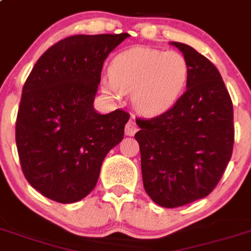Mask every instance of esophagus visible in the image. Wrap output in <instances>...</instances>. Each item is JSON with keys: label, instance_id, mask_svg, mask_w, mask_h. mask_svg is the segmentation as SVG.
<instances>
[{"label": "esophagus", "instance_id": "34e87169", "mask_svg": "<svg viewBox=\"0 0 251 251\" xmlns=\"http://www.w3.org/2000/svg\"><path fill=\"white\" fill-rule=\"evenodd\" d=\"M138 130H139V127H138V125H136V122L134 121V120H130V121L126 124V126H125V134H126V135L132 136L136 131H138Z\"/></svg>", "mask_w": 251, "mask_h": 251}]
</instances>
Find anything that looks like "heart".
I'll use <instances>...</instances> for the list:
<instances>
[{
  "label": "heart",
  "mask_w": 251,
  "mask_h": 251,
  "mask_svg": "<svg viewBox=\"0 0 251 251\" xmlns=\"http://www.w3.org/2000/svg\"><path fill=\"white\" fill-rule=\"evenodd\" d=\"M189 64L176 50L134 47L113 58L109 79H103V92L112 98L131 93L139 113L155 116L171 108L184 92Z\"/></svg>",
  "instance_id": "1"
}]
</instances>
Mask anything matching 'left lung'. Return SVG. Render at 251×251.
<instances>
[{"label":"left lung","instance_id":"1","mask_svg":"<svg viewBox=\"0 0 251 251\" xmlns=\"http://www.w3.org/2000/svg\"><path fill=\"white\" fill-rule=\"evenodd\" d=\"M171 44L189 64L186 92L162 115L136 120L135 134L144 189L165 208L209 195L231 159L235 138L232 100L220 71L190 46Z\"/></svg>","mask_w":251,"mask_h":251}]
</instances>
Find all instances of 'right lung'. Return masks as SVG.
Returning a JSON list of instances; mask_svg holds the SVG:
<instances>
[{
	"label": "right lung",
	"mask_w": 251,
	"mask_h": 251,
	"mask_svg": "<svg viewBox=\"0 0 251 251\" xmlns=\"http://www.w3.org/2000/svg\"><path fill=\"white\" fill-rule=\"evenodd\" d=\"M121 34L73 35L42 54L23 88L16 147L23 174L43 197L75 203L96 186L100 166L124 138L130 115H100L94 97L103 62Z\"/></svg>",
	"instance_id": "right-lung-1"
}]
</instances>
